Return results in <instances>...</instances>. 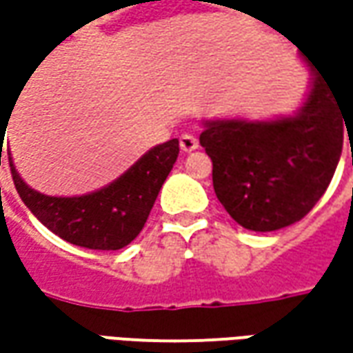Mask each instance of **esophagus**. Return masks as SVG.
Masks as SVG:
<instances>
[{"label":"esophagus","mask_w":353,"mask_h":353,"mask_svg":"<svg viewBox=\"0 0 353 353\" xmlns=\"http://www.w3.org/2000/svg\"><path fill=\"white\" fill-rule=\"evenodd\" d=\"M179 143H181V151H184V153H192L194 149H198V139L192 133H184V135H181Z\"/></svg>","instance_id":"34e87169"}]
</instances>
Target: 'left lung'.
<instances>
[{
    "instance_id": "1",
    "label": "left lung",
    "mask_w": 353,
    "mask_h": 353,
    "mask_svg": "<svg viewBox=\"0 0 353 353\" xmlns=\"http://www.w3.org/2000/svg\"><path fill=\"white\" fill-rule=\"evenodd\" d=\"M305 62L312 78L296 114L202 123L214 192L245 230L275 232L303 220L326 192L350 137L353 88Z\"/></svg>"
}]
</instances>
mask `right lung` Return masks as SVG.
Here are the masks:
<instances>
[{
  "label": "right lung",
  "instance_id": "add662e5",
  "mask_svg": "<svg viewBox=\"0 0 353 353\" xmlns=\"http://www.w3.org/2000/svg\"><path fill=\"white\" fill-rule=\"evenodd\" d=\"M3 131L0 129V165ZM179 157V139L157 145L114 183L82 196H48L19 176L7 149L11 176L25 206L62 239L88 250H121L139 236Z\"/></svg>",
  "mask_w": 353,
  "mask_h": 353
}]
</instances>
